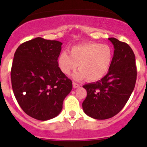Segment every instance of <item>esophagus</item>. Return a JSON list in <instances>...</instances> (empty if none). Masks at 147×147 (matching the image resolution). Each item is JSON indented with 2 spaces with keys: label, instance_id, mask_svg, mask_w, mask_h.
Returning a JSON list of instances; mask_svg holds the SVG:
<instances>
[{
  "label": "esophagus",
  "instance_id": "34e87169",
  "mask_svg": "<svg viewBox=\"0 0 147 147\" xmlns=\"http://www.w3.org/2000/svg\"><path fill=\"white\" fill-rule=\"evenodd\" d=\"M72 85H73L74 88H78V87H79L80 86L79 84H78V83H76V82H73V83H72Z\"/></svg>",
  "mask_w": 147,
  "mask_h": 147
}]
</instances>
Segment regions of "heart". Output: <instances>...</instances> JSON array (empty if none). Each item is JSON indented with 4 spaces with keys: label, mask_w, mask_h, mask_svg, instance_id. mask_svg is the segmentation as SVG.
Listing matches in <instances>:
<instances>
[{
    "label": "heart",
    "mask_w": 147,
    "mask_h": 147,
    "mask_svg": "<svg viewBox=\"0 0 147 147\" xmlns=\"http://www.w3.org/2000/svg\"><path fill=\"white\" fill-rule=\"evenodd\" d=\"M113 52L109 45L97 42H88L75 45L69 49V55L63 52L59 55L60 70L68 75L78 66L80 69L73 75L77 80L85 79L97 81L105 76L110 68Z\"/></svg>",
    "instance_id": "b5f03b06"
}]
</instances>
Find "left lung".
<instances>
[{
  "label": "left lung",
  "mask_w": 147,
  "mask_h": 147,
  "mask_svg": "<svg viewBox=\"0 0 147 147\" xmlns=\"http://www.w3.org/2000/svg\"><path fill=\"white\" fill-rule=\"evenodd\" d=\"M114 45L113 59L107 74L100 80L83 85L87 97L84 113L96 119H107L118 114L131 96L137 80L135 55L128 44L108 38Z\"/></svg>",
  "instance_id": "obj_1"
}]
</instances>
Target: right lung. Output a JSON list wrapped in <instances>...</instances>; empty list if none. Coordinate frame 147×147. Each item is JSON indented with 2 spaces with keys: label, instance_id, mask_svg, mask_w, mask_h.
<instances>
[{
  "label": "right lung",
  "instance_id": "1",
  "mask_svg": "<svg viewBox=\"0 0 147 147\" xmlns=\"http://www.w3.org/2000/svg\"><path fill=\"white\" fill-rule=\"evenodd\" d=\"M60 41L36 38L16 50L11 68V83L16 100L31 117L45 121L57 117L72 81L60 70Z\"/></svg>",
  "mask_w": 147,
  "mask_h": 147
}]
</instances>
